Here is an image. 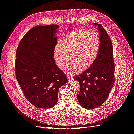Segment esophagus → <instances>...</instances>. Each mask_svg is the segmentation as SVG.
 <instances>
[{
  "label": "esophagus",
  "mask_w": 134,
  "mask_h": 134,
  "mask_svg": "<svg viewBox=\"0 0 134 134\" xmlns=\"http://www.w3.org/2000/svg\"><path fill=\"white\" fill-rule=\"evenodd\" d=\"M67 79L68 81H72L73 79V78L71 75H67Z\"/></svg>",
  "instance_id": "1"
}]
</instances>
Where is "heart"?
I'll return each mask as SVG.
<instances>
[{
	"mask_svg": "<svg viewBox=\"0 0 134 134\" xmlns=\"http://www.w3.org/2000/svg\"><path fill=\"white\" fill-rule=\"evenodd\" d=\"M100 48V39L97 32L78 29L64 36L60 44L56 46L54 56L62 70L66 68L71 57L73 62L68 70L75 73L90 67L96 59Z\"/></svg>",
	"mask_w": 134,
	"mask_h": 134,
	"instance_id": "1",
	"label": "heart"
}]
</instances>
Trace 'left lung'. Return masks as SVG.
<instances>
[{
    "instance_id": "left-lung-1",
    "label": "left lung",
    "mask_w": 134,
    "mask_h": 134,
    "mask_svg": "<svg viewBox=\"0 0 134 134\" xmlns=\"http://www.w3.org/2000/svg\"><path fill=\"white\" fill-rule=\"evenodd\" d=\"M100 48L91 67L75 77L80 85L77 98L80 104L87 109H93L105 102L114 83L115 65L111 41L105 30L99 24Z\"/></svg>"
}]
</instances>
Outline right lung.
Here are the masks:
<instances>
[{"label":"right lung","mask_w":134,"mask_h":134,"mask_svg":"<svg viewBox=\"0 0 134 134\" xmlns=\"http://www.w3.org/2000/svg\"><path fill=\"white\" fill-rule=\"evenodd\" d=\"M56 25L35 26L24 36L17 48L15 75L26 99L40 108L56 105L59 88L67 78L53 58L57 37Z\"/></svg>","instance_id":"obj_1"}]
</instances>
